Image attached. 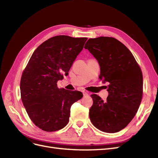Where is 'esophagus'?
Wrapping results in <instances>:
<instances>
[{"label":"esophagus","instance_id":"34e87169","mask_svg":"<svg viewBox=\"0 0 158 158\" xmlns=\"http://www.w3.org/2000/svg\"><path fill=\"white\" fill-rule=\"evenodd\" d=\"M83 95H84V97H85V96H88V94L85 92H83Z\"/></svg>","mask_w":158,"mask_h":158}]
</instances>
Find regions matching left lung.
Instances as JSON below:
<instances>
[{
    "label": "left lung",
    "mask_w": 158,
    "mask_h": 158,
    "mask_svg": "<svg viewBox=\"0 0 158 158\" xmlns=\"http://www.w3.org/2000/svg\"><path fill=\"white\" fill-rule=\"evenodd\" d=\"M84 48L98 61L99 78L109 84L106 101L91 95L94 103L89 109L90 121L101 131L117 132L128 125L139 108L143 89L141 69L127 47L113 37L91 38Z\"/></svg>",
    "instance_id": "obj_1"
}]
</instances>
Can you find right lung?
I'll list each match as a JSON object with an SVG mask.
<instances>
[{
  "instance_id": "1",
  "label": "right lung",
  "mask_w": 158,
  "mask_h": 158,
  "mask_svg": "<svg viewBox=\"0 0 158 158\" xmlns=\"http://www.w3.org/2000/svg\"><path fill=\"white\" fill-rule=\"evenodd\" d=\"M86 37L57 35L33 52L20 81L21 98L35 125L47 132L59 131L69 121L70 107L83 97L79 91L58 88L83 49Z\"/></svg>"
}]
</instances>
